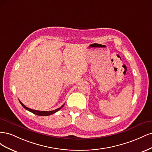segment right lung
Masks as SVG:
<instances>
[{
    "label": "right lung",
    "instance_id": "add662e5",
    "mask_svg": "<svg viewBox=\"0 0 152 152\" xmlns=\"http://www.w3.org/2000/svg\"><path fill=\"white\" fill-rule=\"evenodd\" d=\"M20 101V100H19ZM20 103H21V104L23 106V107L25 108L26 110H28V111H30V112L33 113L35 115H39V116H48V115H52L54 113H56V112L59 111V110H60L65 104H63L61 107H59V108L56 109V110H53V111H39V110H32V109H30L28 107H26V106L25 104H23L20 101Z\"/></svg>",
    "mask_w": 152,
    "mask_h": 152
}]
</instances>
